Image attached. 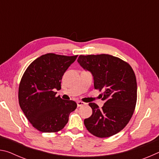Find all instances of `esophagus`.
I'll use <instances>...</instances> for the list:
<instances>
[{
  "label": "esophagus",
  "mask_w": 159,
  "mask_h": 159,
  "mask_svg": "<svg viewBox=\"0 0 159 159\" xmlns=\"http://www.w3.org/2000/svg\"><path fill=\"white\" fill-rule=\"evenodd\" d=\"M85 102H81V101H78L77 102V106L78 107H81L83 105H85Z\"/></svg>",
  "instance_id": "34e87169"
}]
</instances>
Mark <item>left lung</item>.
I'll list each match as a JSON object with an SVG mask.
<instances>
[{"label": "left lung", "instance_id": "8db88e82", "mask_svg": "<svg viewBox=\"0 0 159 159\" xmlns=\"http://www.w3.org/2000/svg\"><path fill=\"white\" fill-rule=\"evenodd\" d=\"M78 62L93 76L94 88L103 91L105 101L102 109L89 103L91 116L84 120L85 126L93 135L108 138L124 128L133 116L137 102L135 74L130 64L114 56L80 55Z\"/></svg>", "mask_w": 159, "mask_h": 159}]
</instances>
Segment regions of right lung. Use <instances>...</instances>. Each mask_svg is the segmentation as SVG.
I'll use <instances>...</instances> for the list:
<instances>
[{"label":"right lung","instance_id":"add662e5","mask_svg":"<svg viewBox=\"0 0 159 159\" xmlns=\"http://www.w3.org/2000/svg\"><path fill=\"white\" fill-rule=\"evenodd\" d=\"M78 55L48 53L30 64L19 85V104L27 119L38 130L56 133L68 123L70 113L76 109L73 100L56 97L54 90L61 89L64 72Z\"/></svg>","mask_w":159,"mask_h":159}]
</instances>
